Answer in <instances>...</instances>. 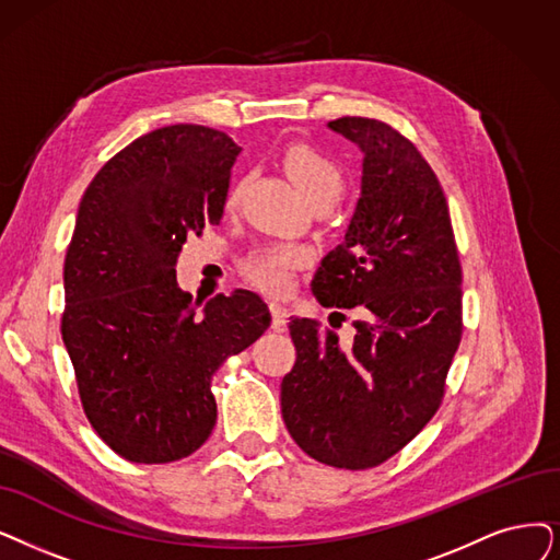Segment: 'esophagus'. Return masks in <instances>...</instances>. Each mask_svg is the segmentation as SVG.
<instances>
[{
  "instance_id": "1",
  "label": "esophagus",
  "mask_w": 560,
  "mask_h": 560,
  "mask_svg": "<svg viewBox=\"0 0 560 560\" xmlns=\"http://www.w3.org/2000/svg\"><path fill=\"white\" fill-rule=\"evenodd\" d=\"M271 307V317H273V328H282L284 324H287V317H289V310L284 307V305H280V303H271L268 305Z\"/></svg>"
}]
</instances>
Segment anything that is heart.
Returning <instances> with one entry per match:
<instances>
[{
  "label": "heart",
  "instance_id": "obj_1",
  "mask_svg": "<svg viewBox=\"0 0 560 560\" xmlns=\"http://www.w3.org/2000/svg\"><path fill=\"white\" fill-rule=\"evenodd\" d=\"M284 167L310 205L335 202L345 188L340 165L317 147L303 142L289 144L284 151ZM238 192L241 186L232 190L230 205H236ZM305 261L307 253L296 245H268V248H261L245 259L243 273L268 294H287L292 287L294 271Z\"/></svg>",
  "mask_w": 560,
  "mask_h": 560
}]
</instances>
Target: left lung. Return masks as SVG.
<instances>
[{
  "mask_svg": "<svg viewBox=\"0 0 560 560\" xmlns=\"http://www.w3.org/2000/svg\"><path fill=\"white\" fill-rule=\"evenodd\" d=\"M328 128L363 151V178L312 294L361 319L351 342L315 319L289 322L296 363L280 401L303 453L358 471L399 453L436 413L462 340V264L443 188L413 142L365 117Z\"/></svg>",
  "mask_w": 560,
  "mask_h": 560,
  "instance_id": "obj_1",
  "label": "left lung"
}]
</instances>
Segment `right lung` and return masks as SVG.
Wrapping results in <instances>:
<instances>
[{
	"label": "right lung",
	"instance_id": "obj_1",
	"mask_svg": "<svg viewBox=\"0 0 560 560\" xmlns=\"http://www.w3.org/2000/svg\"><path fill=\"white\" fill-rule=\"evenodd\" d=\"M238 151L222 130L165 126L109 159L82 195L61 338L89 422L128 462L192 455L215 424L213 372L271 326L248 289L197 315L176 284L186 238L222 218Z\"/></svg>",
	"mask_w": 560,
	"mask_h": 560
}]
</instances>
